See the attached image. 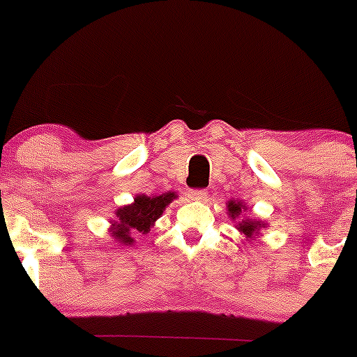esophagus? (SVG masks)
Masks as SVG:
<instances>
[{
    "label": "esophagus",
    "instance_id": "esophagus-1",
    "mask_svg": "<svg viewBox=\"0 0 357 357\" xmlns=\"http://www.w3.org/2000/svg\"><path fill=\"white\" fill-rule=\"evenodd\" d=\"M188 199H192V200H205V199H207V192H205V190H200V188L190 190V192H188Z\"/></svg>",
    "mask_w": 357,
    "mask_h": 357
}]
</instances>
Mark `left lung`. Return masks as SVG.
<instances>
[{
    "label": "left lung",
    "instance_id": "left-lung-1",
    "mask_svg": "<svg viewBox=\"0 0 357 357\" xmlns=\"http://www.w3.org/2000/svg\"><path fill=\"white\" fill-rule=\"evenodd\" d=\"M245 207V205H242L240 204V202H229L228 204V211H229V215H231L233 219L235 218H238L240 215V212H242V208ZM238 229L240 231L243 233V235H247V236H252L254 235L255 231H257V228H259V221H250V219H245V221H242V222H238ZM255 235H257V233H255Z\"/></svg>",
    "mask_w": 357,
    "mask_h": 357
}]
</instances>
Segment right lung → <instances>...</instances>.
I'll list each match as a JSON object with an SVG mask.
<instances>
[{
  "mask_svg": "<svg viewBox=\"0 0 357 357\" xmlns=\"http://www.w3.org/2000/svg\"><path fill=\"white\" fill-rule=\"evenodd\" d=\"M176 199L174 193H164L158 197L139 195L135 199V204L126 205L117 211L119 221H115L112 228V236L121 243H132L135 235H146L150 231V226L155 222L164 212L165 205L171 204Z\"/></svg>",
  "mask_w": 357,
  "mask_h": 357,
  "instance_id": "right-lung-1",
  "label": "right lung"
}]
</instances>
